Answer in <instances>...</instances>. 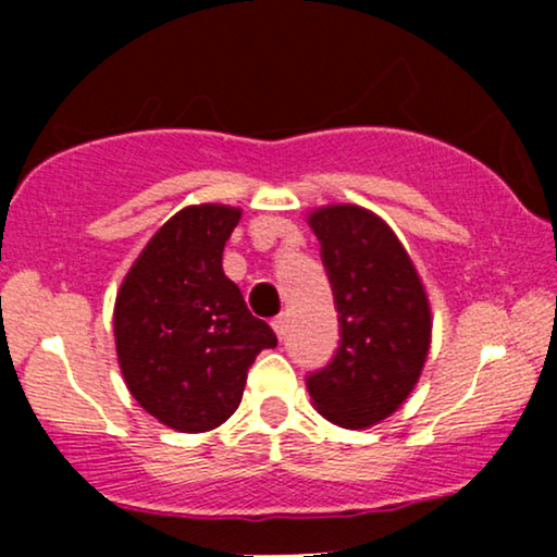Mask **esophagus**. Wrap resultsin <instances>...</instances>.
I'll list each match as a JSON object with an SVG mask.
<instances>
[{"label":"esophagus","instance_id":"1","mask_svg":"<svg viewBox=\"0 0 557 557\" xmlns=\"http://www.w3.org/2000/svg\"><path fill=\"white\" fill-rule=\"evenodd\" d=\"M272 330L277 332V337H280V341H283L285 332H287V317H285V314L274 317V319H272Z\"/></svg>","mask_w":557,"mask_h":557}]
</instances>
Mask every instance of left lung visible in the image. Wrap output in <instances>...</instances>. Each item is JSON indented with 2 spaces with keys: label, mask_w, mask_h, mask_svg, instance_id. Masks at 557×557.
<instances>
[{
  "label": "left lung",
  "mask_w": 557,
  "mask_h": 557,
  "mask_svg": "<svg viewBox=\"0 0 557 557\" xmlns=\"http://www.w3.org/2000/svg\"><path fill=\"white\" fill-rule=\"evenodd\" d=\"M341 322V345L306 376L317 411L363 430L398 411L424 369L432 311L413 261L380 216L354 203L309 214Z\"/></svg>",
  "instance_id": "obj_1"
}]
</instances>
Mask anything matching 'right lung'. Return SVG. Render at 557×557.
<instances>
[{"label": "right lung", "instance_id": "right-lung-1", "mask_svg": "<svg viewBox=\"0 0 557 557\" xmlns=\"http://www.w3.org/2000/svg\"><path fill=\"white\" fill-rule=\"evenodd\" d=\"M240 220L225 203L185 207L157 230L114 300V345L131 395L177 432H209L240 406L251 363L277 345L222 272Z\"/></svg>", "mask_w": 557, "mask_h": 557}]
</instances>
